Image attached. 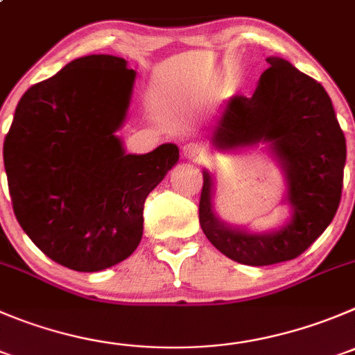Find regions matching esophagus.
Masks as SVG:
<instances>
[{"instance_id":"1","label":"esophagus","mask_w":355,"mask_h":355,"mask_svg":"<svg viewBox=\"0 0 355 355\" xmlns=\"http://www.w3.org/2000/svg\"><path fill=\"white\" fill-rule=\"evenodd\" d=\"M183 155L188 160H198L202 157V148L197 143H188L183 146Z\"/></svg>"}]
</instances>
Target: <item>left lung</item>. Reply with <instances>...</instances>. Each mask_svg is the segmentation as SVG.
<instances>
[{
	"instance_id": "8db88e82",
	"label": "left lung",
	"mask_w": 355,
	"mask_h": 355,
	"mask_svg": "<svg viewBox=\"0 0 355 355\" xmlns=\"http://www.w3.org/2000/svg\"><path fill=\"white\" fill-rule=\"evenodd\" d=\"M251 97L234 96L211 129L219 151L266 144L286 178L288 221L272 232H249L221 221L214 211V181L204 171L198 219L205 237L242 265L289 261L317 241L336 214L343 188L347 144L333 103L320 83L281 57H268Z\"/></svg>"
}]
</instances>
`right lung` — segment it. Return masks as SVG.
<instances>
[{"mask_svg":"<svg viewBox=\"0 0 355 355\" xmlns=\"http://www.w3.org/2000/svg\"><path fill=\"white\" fill-rule=\"evenodd\" d=\"M134 80L121 57L71 60L24 94L3 144L17 221L50 259L76 272L110 268L136 251L144 200L180 160L172 143L125 153L116 130Z\"/></svg>","mask_w":355,"mask_h":355,"instance_id":"obj_1","label":"right lung"}]
</instances>
